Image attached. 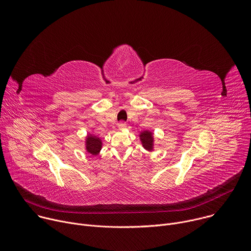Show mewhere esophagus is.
Returning <instances> with one entry per match:
<instances>
[{"label": "esophagus", "instance_id": "1", "mask_svg": "<svg viewBox=\"0 0 251 251\" xmlns=\"http://www.w3.org/2000/svg\"><path fill=\"white\" fill-rule=\"evenodd\" d=\"M126 127H127V124H126L125 122H120V123H118V128H119L120 130H124V129H126Z\"/></svg>", "mask_w": 251, "mask_h": 251}]
</instances>
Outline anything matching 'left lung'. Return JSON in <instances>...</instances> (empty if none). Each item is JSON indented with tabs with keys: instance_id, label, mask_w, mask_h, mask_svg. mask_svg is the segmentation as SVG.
I'll return each instance as SVG.
<instances>
[{
	"instance_id": "1",
	"label": "left lung",
	"mask_w": 251,
	"mask_h": 251,
	"mask_svg": "<svg viewBox=\"0 0 251 251\" xmlns=\"http://www.w3.org/2000/svg\"><path fill=\"white\" fill-rule=\"evenodd\" d=\"M140 141L142 143V146L144 147L147 151L151 152L154 150V136L153 132L150 130H145L140 132Z\"/></svg>"
}]
</instances>
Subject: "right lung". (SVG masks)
Here are the masks:
<instances>
[{"instance_id": "right-lung-1", "label": "right lung", "mask_w": 251, "mask_h": 251, "mask_svg": "<svg viewBox=\"0 0 251 251\" xmlns=\"http://www.w3.org/2000/svg\"><path fill=\"white\" fill-rule=\"evenodd\" d=\"M102 149V140L95 134L88 133L85 138V150L87 153L96 156Z\"/></svg>"}]
</instances>
